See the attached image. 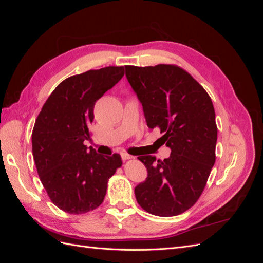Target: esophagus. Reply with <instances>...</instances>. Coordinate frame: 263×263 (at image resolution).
Segmentation results:
<instances>
[{
  "instance_id": "esophagus-1",
  "label": "esophagus",
  "mask_w": 263,
  "mask_h": 263,
  "mask_svg": "<svg viewBox=\"0 0 263 263\" xmlns=\"http://www.w3.org/2000/svg\"><path fill=\"white\" fill-rule=\"evenodd\" d=\"M121 156H122V159H123V160H128V159L134 158L133 156H130V155H128V154H126V153H123Z\"/></svg>"
}]
</instances>
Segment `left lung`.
<instances>
[{
  "label": "left lung",
  "mask_w": 263,
  "mask_h": 263,
  "mask_svg": "<svg viewBox=\"0 0 263 263\" xmlns=\"http://www.w3.org/2000/svg\"><path fill=\"white\" fill-rule=\"evenodd\" d=\"M125 68L147 126L160 128L171 149L164 160L138 158L148 174L135 187L136 200L150 214L176 216L196 203L215 163L217 127L212 100L192 76L177 66Z\"/></svg>",
  "instance_id": "left-lung-1"
}]
</instances>
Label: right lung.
<instances>
[{
	"label": "right lung",
	"mask_w": 263,
	"mask_h": 263,
	"mask_svg": "<svg viewBox=\"0 0 263 263\" xmlns=\"http://www.w3.org/2000/svg\"><path fill=\"white\" fill-rule=\"evenodd\" d=\"M124 67L89 70L63 80L47 99L31 134L39 178L51 202L69 214L102 204L108 179L122 165L118 154L99 155L84 145L91 138L94 105L121 80Z\"/></svg>",
	"instance_id": "obj_1"
}]
</instances>
